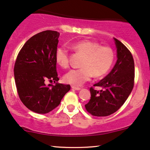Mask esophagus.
I'll return each instance as SVG.
<instances>
[{
  "label": "esophagus",
  "instance_id": "34e87169",
  "mask_svg": "<svg viewBox=\"0 0 150 150\" xmlns=\"http://www.w3.org/2000/svg\"><path fill=\"white\" fill-rule=\"evenodd\" d=\"M72 88L75 89V90H77V91H79V90H80V89H81V88H79V87H77V86H72Z\"/></svg>",
  "mask_w": 150,
  "mask_h": 150
}]
</instances>
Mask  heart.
Segmentation results:
<instances>
[{"label":"heart","instance_id":"1","mask_svg":"<svg viewBox=\"0 0 150 150\" xmlns=\"http://www.w3.org/2000/svg\"><path fill=\"white\" fill-rule=\"evenodd\" d=\"M71 48L77 54L83 56L80 63L81 69H73L64 75V79L68 84L80 86L88 81L93 75L100 77L105 75L114 60V52L110 47L100 45L90 40H83L71 44ZM56 62L64 69L69 64V54L67 49L59 47L55 53Z\"/></svg>","mask_w":150,"mask_h":150}]
</instances>
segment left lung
I'll return each instance as SVG.
<instances>
[{"label": "left lung", "instance_id": "8db88e82", "mask_svg": "<svg viewBox=\"0 0 150 150\" xmlns=\"http://www.w3.org/2000/svg\"><path fill=\"white\" fill-rule=\"evenodd\" d=\"M117 48V62L111 71L90 88L91 99L85 108L92 115L107 116L117 111L125 102L134 85V62L127 48L113 38Z\"/></svg>", "mask_w": 150, "mask_h": 150}]
</instances>
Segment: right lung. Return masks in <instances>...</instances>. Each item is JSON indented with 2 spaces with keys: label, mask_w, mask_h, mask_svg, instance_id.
<instances>
[{
  "label": "right lung",
  "mask_w": 150,
  "mask_h": 150,
  "mask_svg": "<svg viewBox=\"0 0 150 150\" xmlns=\"http://www.w3.org/2000/svg\"><path fill=\"white\" fill-rule=\"evenodd\" d=\"M59 33L45 30L34 35L21 49L14 64V79L18 96L28 109L47 113L58 107L69 84L57 83L55 53ZM46 80L55 85H45Z\"/></svg>",
  "instance_id": "add662e5"
}]
</instances>
